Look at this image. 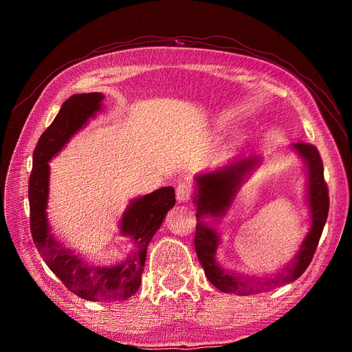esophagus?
I'll list each match as a JSON object with an SVG mask.
<instances>
[{"mask_svg":"<svg viewBox=\"0 0 352 352\" xmlns=\"http://www.w3.org/2000/svg\"><path fill=\"white\" fill-rule=\"evenodd\" d=\"M194 194V190L192 187L190 186V184L187 182H181L179 186L177 187V201L178 202H187L191 199Z\"/></svg>","mask_w":352,"mask_h":352,"instance_id":"34e87169","label":"esophagus"}]
</instances>
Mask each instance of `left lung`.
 Listing matches in <instances>:
<instances>
[{
  "mask_svg": "<svg viewBox=\"0 0 352 352\" xmlns=\"http://www.w3.org/2000/svg\"><path fill=\"white\" fill-rule=\"evenodd\" d=\"M294 148L301 154L308 165V198L312 218L311 230L304 239L301 250L295 255L292 263L280 274H276L274 278L241 280V276L228 274L217 265L215 251L218 247V234L198 221L194 238L195 251L207 278L218 289L238 295L265 292L278 285L295 281L311 264L328 217V186L324 178V165L317 146L308 142H298L294 145ZM258 162H260L258 157H241L228 161L211 173L198 175L197 195L194 199L198 207V212L195 214L197 219L207 214L211 217L223 215L230 207L239 182Z\"/></svg>",
  "mask_w": 352,
  "mask_h": 352,
  "instance_id": "1",
  "label": "left lung"
}]
</instances>
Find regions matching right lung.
I'll list each match as a JSON object with an SVG mask.
<instances>
[{
    "label": "right lung",
    "mask_w": 352,
    "mask_h": 352,
    "mask_svg": "<svg viewBox=\"0 0 352 352\" xmlns=\"http://www.w3.org/2000/svg\"><path fill=\"white\" fill-rule=\"evenodd\" d=\"M102 98L101 92L69 97L36 142L28 182L30 230L43 260L71 292L89 301H124L141 285L148 244L175 204L174 188L164 187L131 202L122 217L121 232L133 238L135 248L125 263L111 268L88 265L63 248L50 234L45 214L48 161L101 108Z\"/></svg>",
    "instance_id": "add662e5"
}]
</instances>
